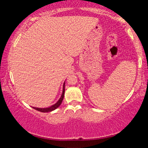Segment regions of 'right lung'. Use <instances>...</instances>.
<instances>
[{
  "label": "right lung",
  "mask_w": 148,
  "mask_h": 148,
  "mask_svg": "<svg viewBox=\"0 0 148 148\" xmlns=\"http://www.w3.org/2000/svg\"><path fill=\"white\" fill-rule=\"evenodd\" d=\"M65 84V83H64ZM64 84L63 85V90H62V96L60 97L59 100L55 104L52 105V106L49 107V108H35V107H33V108L35 109V110H37L38 111H40V112H51V111L55 110L58 108V106H60V104H61L62 103V101L63 100V98H64Z\"/></svg>",
  "instance_id": "right-lung-1"
}]
</instances>
